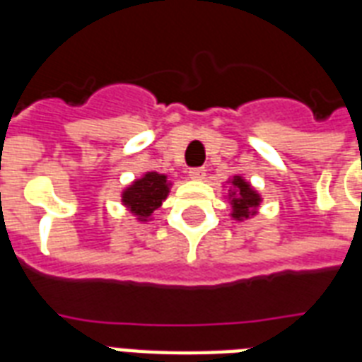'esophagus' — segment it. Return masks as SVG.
<instances>
[{"label": "esophagus", "instance_id": "1", "mask_svg": "<svg viewBox=\"0 0 362 362\" xmlns=\"http://www.w3.org/2000/svg\"><path fill=\"white\" fill-rule=\"evenodd\" d=\"M204 169L203 167H195V169H189V173H187V176L192 178V180H203L204 178Z\"/></svg>", "mask_w": 362, "mask_h": 362}]
</instances>
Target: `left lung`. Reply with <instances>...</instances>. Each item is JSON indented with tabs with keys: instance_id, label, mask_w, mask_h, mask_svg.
I'll use <instances>...</instances> for the list:
<instances>
[{
	"instance_id": "left-lung-1",
	"label": "left lung",
	"mask_w": 362,
	"mask_h": 362,
	"mask_svg": "<svg viewBox=\"0 0 362 362\" xmlns=\"http://www.w3.org/2000/svg\"><path fill=\"white\" fill-rule=\"evenodd\" d=\"M231 186L233 189H229V199H231L233 206L231 216L237 221L252 218L255 214V210H257L259 203H261V195L242 176H233Z\"/></svg>"
}]
</instances>
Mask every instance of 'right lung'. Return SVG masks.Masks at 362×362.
<instances>
[{"mask_svg":"<svg viewBox=\"0 0 362 362\" xmlns=\"http://www.w3.org/2000/svg\"><path fill=\"white\" fill-rule=\"evenodd\" d=\"M169 187L170 184L167 176L152 170L125 187L122 192V203L131 214L136 216V220L148 221V218L153 214V210H158L167 199Z\"/></svg>","mask_w":362,"mask_h":362,"instance_id":"1","label":"right lung"}]
</instances>
